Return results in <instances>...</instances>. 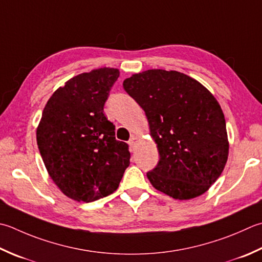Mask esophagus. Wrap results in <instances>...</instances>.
Segmentation results:
<instances>
[{"instance_id":"esophagus-1","label":"esophagus","mask_w":262,"mask_h":262,"mask_svg":"<svg viewBox=\"0 0 262 262\" xmlns=\"http://www.w3.org/2000/svg\"><path fill=\"white\" fill-rule=\"evenodd\" d=\"M137 136H135V135H132V137H130V140H129V142H128V144H129V146H132V147H134L135 145H136V143H137Z\"/></svg>"}]
</instances>
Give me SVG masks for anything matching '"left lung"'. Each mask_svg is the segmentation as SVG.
Returning a JSON list of instances; mask_svg holds the SVG:
<instances>
[{"label":"left lung","mask_w":262,"mask_h":262,"mask_svg":"<svg viewBox=\"0 0 262 262\" xmlns=\"http://www.w3.org/2000/svg\"><path fill=\"white\" fill-rule=\"evenodd\" d=\"M125 91L145 112L159 162L146 176L176 200L202 195L228 158L224 112L211 92L175 70L150 69L124 80Z\"/></svg>","instance_id":"8db88e82"}]
</instances>
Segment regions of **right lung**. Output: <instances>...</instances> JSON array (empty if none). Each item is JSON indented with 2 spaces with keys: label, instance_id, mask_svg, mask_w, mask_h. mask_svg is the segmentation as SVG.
<instances>
[{
  "label": "right lung",
  "instance_id": "obj_1",
  "mask_svg": "<svg viewBox=\"0 0 262 262\" xmlns=\"http://www.w3.org/2000/svg\"><path fill=\"white\" fill-rule=\"evenodd\" d=\"M119 77L116 68L77 75L46 103L36 140L46 170L66 196L93 202L119 186L130 153L117 141L103 106Z\"/></svg>",
  "mask_w": 262,
  "mask_h": 262
}]
</instances>
